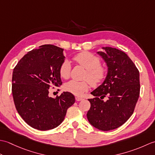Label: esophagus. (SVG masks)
<instances>
[{
  "label": "esophagus",
  "mask_w": 155,
  "mask_h": 155,
  "mask_svg": "<svg viewBox=\"0 0 155 155\" xmlns=\"http://www.w3.org/2000/svg\"><path fill=\"white\" fill-rule=\"evenodd\" d=\"M75 99H76V101H81L82 100H83V98H82L81 97H75Z\"/></svg>",
  "instance_id": "esophagus-1"
}]
</instances>
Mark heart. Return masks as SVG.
I'll return each instance as SVG.
<instances>
[{"instance_id":"b5f03b06","label":"heart","mask_w":155,"mask_h":155,"mask_svg":"<svg viewBox=\"0 0 155 155\" xmlns=\"http://www.w3.org/2000/svg\"><path fill=\"white\" fill-rule=\"evenodd\" d=\"M73 61L87 70L84 78L88 80L77 81L72 80L64 84V89L76 96H82L88 91L91 85L97 87L103 83L107 77V70L101 65L99 57L88 52H83L74 56ZM71 71V64L68 60L62 62L59 68V74L62 78L67 79Z\"/></svg>"}]
</instances>
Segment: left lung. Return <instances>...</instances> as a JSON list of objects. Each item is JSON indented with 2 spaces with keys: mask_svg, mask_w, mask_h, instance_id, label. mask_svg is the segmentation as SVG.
I'll use <instances>...</instances> for the list:
<instances>
[{
  "mask_svg": "<svg viewBox=\"0 0 155 155\" xmlns=\"http://www.w3.org/2000/svg\"><path fill=\"white\" fill-rule=\"evenodd\" d=\"M97 53L108 67L107 77L91 93L87 118L98 129L108 131L120 127L133 114L140 94L139 71L128 55L118 49L103 47ZM107 97V101L102 99Z\"/></svg>",
  "mask_w": 155,
  "mask_h": 155,
  "instance_id": "obj_1",
  "label": "left lung"
}]
</instances>
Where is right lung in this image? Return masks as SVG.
Returning <instances> with one entry per match:
<instances>
[{
	"label": "right lung",
	"mask_w": 155,
	"mask_h": 155,
	"mask_svg": "<svg viewBox=\"0 0 155 155\" xmlns=\"http://www.w3.org/2000/svg\"><path fill=\"white\" fill-rule=\"evenodd\" d=\"M63 50L54 45H42L26 54L13 70L12 93L16 110L29 126L39 130L60 125L75 102L68 92L56 98L48 96L51 86L62 83L59 68L64 61Z\"/></svg>",
	"instance_id": "obj_1"
}]
</instances>
